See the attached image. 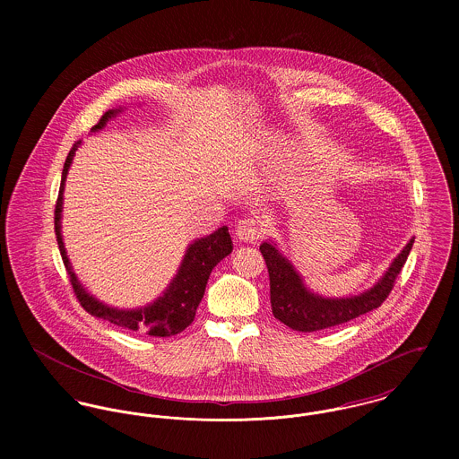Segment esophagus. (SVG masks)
Listing matches in <instances>:
<instances>
[{"mask_svg": "<svg viewBox=\"0 0 459 459\" xmlns=\"http://www.w3.org/2000/svg\"><path fill=\"white\" fill-rule=\"evenodd\" d=\"M237 237L242 242H256L264 231L262 221L258 217H244L237 222Z\"/></svg>", "mask_w": 459, "mask_h": 459, "instance_id": "obj_1", "label": "esophagus"}]
</instances>
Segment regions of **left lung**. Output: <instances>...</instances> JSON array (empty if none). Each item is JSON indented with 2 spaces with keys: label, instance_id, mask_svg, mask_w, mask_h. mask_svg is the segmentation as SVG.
Wrapping results in <instances>:
<instances>
[{
  "label": "left lung",
  "instance_id": "8db88e82",
  "mask_svg": "<svg viewBox=\"0 0 459 459\" xmlns=\"http://www.w3.org/2000/svg\"><path fill=\"white\" fill-rule=\"evenodd\" d=\"M413 242L415 238L411 237L373 288L346 299H325L307 290L295 266L279 253L275 244L263 242L260 251L268 268L273 316L293 330L315 332L346 324L380 307L393 291L395 277L406 263Z\"/></svg>",
  "mask_w": 459,
  "mask_h": 459
}]
</instances>
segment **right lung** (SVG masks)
<instances>
[{
    "mask_svg": "<svg viewBox=\"0 0 459 459\" xmlns=\"http://www.w3.org/2000/svg\"><path fill=\"white\" fill-rule=\"evenodd\" d=\"M120 109H109L102 115L97 126L91 127V132L100 131L106 127V124L115 118ZM81 141H75L72 150L66 155L65 166L62 171V186L60 193L56 199V208H55V231H56V240L60 247L62 260L65 263L66 272L74 288V293L81 306L97 318L108 320L118 327L129 328L134 332L148 333L153 337H169L175 333H180L182 330L189 327L195 322L196 316L197 306L204 295V288L210 277V272L213 266L226 258L233 251V242L230 237V231L226 226L219 228L208 237L197 238L189 247L187 253L182 260V264L166 288V291L153 300L152 304L137 309H118V307H109L97 300L93 295H90L84 286L79 282L77 275L72 270V264L68 262L66 256L64 238H62V208H64V191H65L66 173L72 164V159L75 155V150L79 148Z\"/></svg>",
    "mask_w": 459,
    "mask_h": 459,
    "instance_id": "obj_1",
    "label": "right lung"
}]
</instances>
